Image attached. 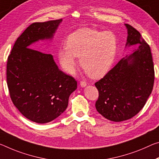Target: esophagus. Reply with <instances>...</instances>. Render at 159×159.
Instances as JSON below:
<instances>
[{
	"instance_id": "esophagus-1",
	"label": "esophagus",
	"mask_w": 159,
	"mask_h": 159,
	"mask_svg": "<svg viewBox=\"0 0 159 159\" xmlns=\"http://www.w3.org/2000/svg\"><path fill=\"white\" fill-rule=\"evenodd\" d=\"M80 86H81V87L84 88V87L86 86L87 84L85 81H84V80H81V81H80Z\"/></svg>"
}]
</instances>
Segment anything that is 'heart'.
<instances>
[{"label": "heart", "mask_w": 159, "mask_h": 159, "mask_svg": "<svg viewBox=\"0 0 159 159\" xmlns=\"http://www.w3.org/2000/svg\"><path fill=\"white\" fill-rule=\"evenodd\" d=\"M117 42L111 32H101L91 28H81L68 36L66 47L58 50L61 67L74 74L77 61L90 77L98 79L109 71L117 52Z\"/></svg>", "instance_id": "1"}]
</instances>
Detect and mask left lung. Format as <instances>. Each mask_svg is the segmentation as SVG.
Masks as SVG:
<instances>
[{
    "label": "left lung",
    "mask_w": 159,
    "mask_h": 159,
    "mask_svg": "<svg viewBox=\"0 0 159 159\" xmlns=\"http://www.w3.org/2000/svg\"><path fill=\"white\" fill-rule=\"evenodd\" d=\"M127 29L126 47L139 44L129 56L117 63L95 85L99 96L97 111L106 119L122 122L135 116L142 109L152 92L154 68L149 45L132 26Z\"/></svg>",
    "instance_id": "8db88e82"
}]
</instances>
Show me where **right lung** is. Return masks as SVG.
<instances>
[{
    "label": "right lung",
    "mask_w": 159,
    "mask_h": 159,
    "mask_svg": "<svg viewBox=\"0 0 159 159\" xmlns=\"http://www.w3.org/2000/svg\"><path fill=\"white\" fill-rule=\"evenodd\" d=\"M61 21L30 25L7 58V84L12 101L22 115L40 124L61 115L77 89L76 80L59 69L52 54L29 48L39 40L51 39Z\"/></svg>",
    "instance_id": "right-lung-1"
}]
</instances>
